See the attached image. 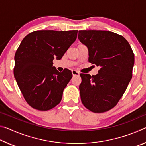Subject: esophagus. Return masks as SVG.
Here are the masks:
<instances>
[{"mask_svg":"<svg viewBox=\"0 0 146 146\" xmlns=\"http://www.w3.org/2000/svg\"><path fill=\"white\" fill-rule=\"evenodd\" d=\"M71 72H72V74L73 76H78L80 75V73H79L78 71L75 70H73L72 71H71Z\"/></svg>","mask_w":146,"mask_h":146,"instance_id":"1","label":"esophagus"}]
</instances>
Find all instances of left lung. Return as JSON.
I'll list each match as a JSON object with an SVG mask.
<instances>
[{
  "label": "left lung",
  "instance_id": "1",
  "mask_svg": "<svg viewBox=\"0 0 146 146\" xmlns=\"http://www.w3.org/2000/svg\"><path fill=\"white\" fill-rule=\"evenodd\" d=\"M78 38L88 49L90 62L100 68L97 75L81 73L80 98L93 113L114 108L132 78L135 56L129 44L109 31L80 30Z\"/></svg>",
  "mask_w": 146,
  "mask_h": 146
}]
</instances>
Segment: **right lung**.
<instances>
[{"mask_svg":"<svg viewBox=\"0 0 146 146\" xmlns=\"http://www.w3.org/2000/svg\"><path fill=\"white\" fill-rule=\"evenodd\" d=\"M78 30H38L22 40L15 55L14 76L28 104L48 111L58 104L64 88L73 75L66 69L60 73L53 60L62 58L76 40Z\"/></svg>","mask_w":146,"mask_h":146,"instance_id":"1","label":"right lung"}]
</instances>
